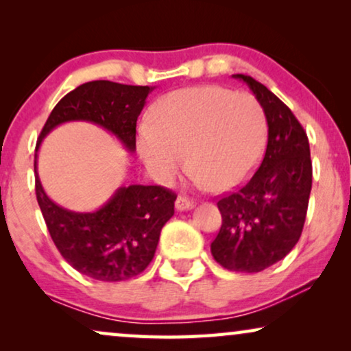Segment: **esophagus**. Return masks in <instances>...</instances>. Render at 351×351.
<instances>
[{
	"label": "esophagus",
	"instance_id": "obj_1",
	"mask_svg": "<svg viewBox=\"0 0 351 351\" xmlns=\"http://www.w3.org/2000/svg\"><path fill=\"white\" fill-rule=\"evenodd\" d=\"M193 208V201L185 198V196H177L176 199V209L177 210H186V209H191Z\"/></svg>",
	"mask_w": 351,
	"mask_h": 351
}]
</instances>
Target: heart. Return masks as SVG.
<instances>
[{
    "label": "heart",
    "mask_w": 351,
    "mask_h": 351,
    "mask_svg": "<svg viewBox=\"0 0 351 351\" xmlns=\"http://www.w3.org/2000/svg\"><path fill=\"white\" fill-rule=\"evenodd\" d=\"M137 129V150L150 176L171 184L186 161L191 180L214 191L241 185L261 160L267 138L262 105L220 86L172 90Z\"/></svg>",
    "instance_id": "obj_1"
}]
</instances>
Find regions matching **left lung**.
Masks as SVG:
<instances>
[{"instance_id": "8db88e82", "label": "left lung", "mask_w": 351, "mask_h": 351, "mask_svg": "<svg viewBox=\"0 0 351 351\" xmlns=\"http://www.w3.org/2000/svg\"><path fill=\"white\" fill-rule=\"evenodd\" d=\"M233 76L244 81L262 105L267 150L247 184L219 199L222 227L210 252L230 271L257 273L285 258L299 241L313 171L308 137L289 107L252 76Z\"/></svg>"}]
</instances>
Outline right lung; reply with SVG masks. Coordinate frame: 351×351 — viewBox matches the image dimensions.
<instances>
[{
	"label": "right lung",
	"instance_id": "add662e5",
	"mask_svg": "<svg viewBox=\"0 0 351 351\" xmlns=\"http://www.w3.org/2000/svg\"><path fill=\"white\" fill-rule=\"evenodd\" d=\"M153 88L113 81H89L60 99L38 137L66 121L99 124L136 150L137 118ZM35 191L46 227L62 257L81 275L97 281H124L150 265L161 228L174 215L177 195L161 185H129L114 191L94 213H73L56 204L43 190L36 171Z\"/></svg>",
	"mask_w": 351,
	"mask_h": 351
}]
</instances>
